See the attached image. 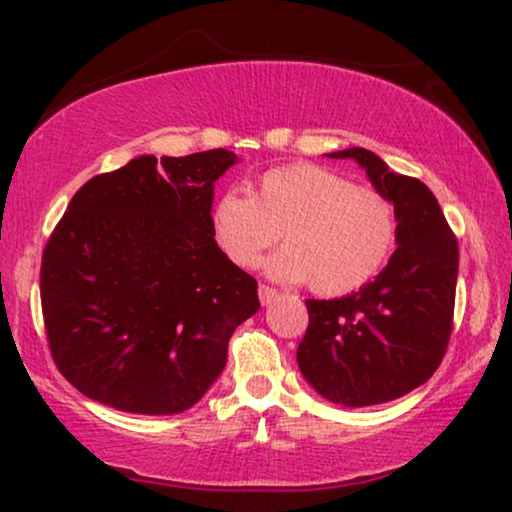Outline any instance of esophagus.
<instances>
[{
	"mask_svg": "<svg viewBox=\"0 0 512 512\" xmlns=\"http://www.w3.org/2000/svg\"><path fill=\"white\" fill-rule=\"evenodd\" d=\"M277 296H279V293H277V289H272V286H268V284L258 286V298H261L263 305H270Z\"/></svg>",
	"mask_w": 512,
	"mask_h": 512,
	"instance_id": "esophagus-1",
	"label": "esophagus"
}]
</instances>
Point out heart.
I'll return each instance as SVG.
<instances>
[{
	"label": "heart",
	"mask_w": 512,
	"mask_h": 512,
	"mask_svg": "<svg viewBox=\"0 0 512 512\" xmlns=\"http://www.w3.org/2000/svg\"><path fill=\"white\" fill-rule=\"evenodd\" d=\"M212 228L230 261L254 268L282 237L286 247L265 263L279 282H303L324 296L368 284L396 247L394 205L380 191L310 163L272 167L251 198L235 191L214 202Z\"/></svg>",
	"instance_id": "b5f03b06"
}]
</instances>
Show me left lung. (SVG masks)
<instances>
[{"label":"left lung","mask_w":512,"mask_h":512,"mask_svg":"<svg viewBox=\"0 0 512 512\" xmlns=\"http://www.w3.org/2000/svg\"><path fill=\"white\" fill-rule=\"evenodd\" d=\"M389 198L398 247L387 268L359 291L305 300L310 324L298 345L305 380L326 401L366 408L417 389L443 361L454 319L459 244L436 195L419 179L389 172L373 151L345 149Z\"/></svg>","instance_id":"obj_1"}]
</instances>
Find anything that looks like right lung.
I'll use <instances>...</instances> for the list:
<instances>
[{"label": "right lung", "instance_id": "obj_1", "mask_svg": "<svg viewBox=\"0 0 512 512\" xmlns=\"http://www.w3.org/2000/svg\"><path fill=\"white\" fill-rule=\"evenodd\" d=\"M226 149L139 156L69 202L41 256V312L55 366L97 403L177 415L205 396L258 284L214 240Z\"/></svg>", "mask_w": 512, "mask_h": 512}]
</instances>
